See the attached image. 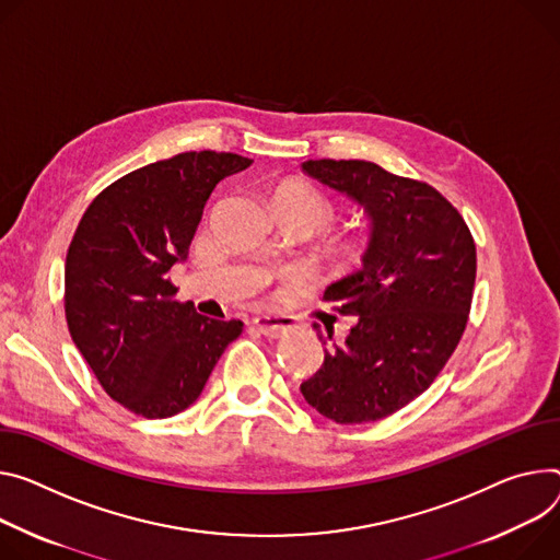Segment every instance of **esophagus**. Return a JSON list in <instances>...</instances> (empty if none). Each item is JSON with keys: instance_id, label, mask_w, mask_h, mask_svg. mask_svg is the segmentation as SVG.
<instances>
[{"instance_id": "obj_1", "label": "esophagus", "mask_w": 560, "mask_h": 560, "mask_svg": "<svg viewBox=\"0 0 560 560\" xmlns=\"http://www.w3.org/2000/svg\"><path fill=\"white\" fill-rule=\"evenodd\" d=\"M254 328H257L261 335L270 337V339H279L283 337L292 326L294 322L290 317H279V315H261V317H254L252 319Z\"/></svg>"}]
</instances>
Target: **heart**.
Returning <instances> with one entry per match:
<instances>
[{
    "instance_id": "1",
    "label": "heart",
    "mask_w": 560,
    "mask_h": 560,
    "mask_svg": "<svg viewBox=\"0 0 560 560\" xmlns=\"http://www.w3.org/2000/svg\"><path fill=\"white\" fill-rule=\"evenodd\" d=\"M272 202H275V208L290 210V212L313 219L319 230L326 228L335 214L332 202L317 187H313L308 183H301V180L281 183L272 196Z\"/></svg>"
}]
</instances>
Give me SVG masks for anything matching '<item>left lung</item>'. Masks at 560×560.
I'll return each mask as SVG.
<instances>
[{"label":"left lung","mask_w":560,"mask_h":560,"mask_svg":"<svg viewBox=\"0 0 560 560\" xmlns=\"http://www.w3.org/2000/svg\"><path fill=\"white\" fill-rule=\"evenodd\" d=\"M301 170L348 196L369 221L362 264L324 292L337 313L354 315V326L324 350L322 369L301 393L337 424L377 422L422 395L460 341L476 243L465 219L427 183L369 161H306Z\"/></svg>","instance_id":"1"}]
</instances>
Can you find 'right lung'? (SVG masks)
I'll use <instances>...</instances> for the list:
<instances>
[{
	"instance_id": "right-lung-1",
	"label": "right lung",
	"mask_w": 560,
	"mask_h": 560,
	"mask_svg": "<svg viewBox=\"0 0 560 560\" xmlns=\"http://www.w3.org/2000/svg\"><path fill=\"white\" fill-rule=\"evenodd\" d=\"M252 165L217 151H185L144 165L86 208L65 266L73 343L103 388L149 420L172 418L206 388L243 322L210 319L178 292L170 270L189 243L214 187Z\"/></svg>"
}]
</instances>
